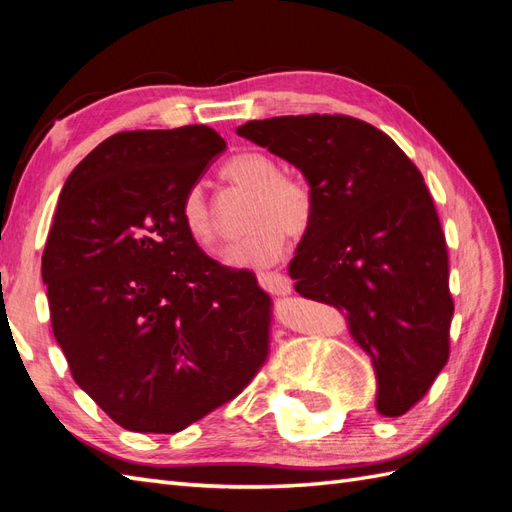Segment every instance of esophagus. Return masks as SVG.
<instances>
[{
    "label": "esophagus",
    "mask_w": 512,
    "mask_h": 512,
    "mask_svg": "<svg viewBox=\"0 0 512 512\" xmlns=\"http://www.w3.org/2000/svg\"><path fill=\"white\" fill-rule=\"evenodd\" d=\"M259 286H262L270 295H290L292 281L290 277L281 273H259Z\"/></svg>",
    "instance_id": "1"
}]
</instances>
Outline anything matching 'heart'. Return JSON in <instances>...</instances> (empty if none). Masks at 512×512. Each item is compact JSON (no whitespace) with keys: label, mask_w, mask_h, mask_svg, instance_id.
I'll return each instance as SVG.
<instances>
[{"label":"heart","mask_w":512,"mask_h":512,"mask_svg":"<svg viewBox=\"0 0 512 512\" xmlns=\"http://www.w3.org/2000/svg\"><path fill=\"white\" fill-rule=\"evenodd\" d=\"M220 176L237 189L250 191L244 222L248 231L226 248L231 266H268L286 248V235H306L317 217V195L310 182L292 173H279L275 158L262 151H242L226 160ZM180 222L200 246L217 242V226L200 187L182 195Z\"/></svg>","instance_id":"b5f03b06"}]
</instances>
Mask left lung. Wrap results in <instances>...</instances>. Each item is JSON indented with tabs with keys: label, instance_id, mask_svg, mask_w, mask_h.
<instances>
[{
	"label": "left lung",
	"instance_id": "8db88e82",
	"mask_svg": "<svg viewBox=\"0 0 512 512\" xmlns=\"http://www.w3.org/2000/svg\"><path fill=\"white\" fill-rule=\"evenodd\" d=\"M237 134L295 165L317 217L290 277L301 297L345 312L372 356L376 409L396 418L449 361V250L418 167L374 125L343 114L248 121Z\"/></svg>",
	"mask_w": 512,
	"mask_h": 512
}]
</instances>
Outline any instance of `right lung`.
<instances>
[{
    "instance_id": "obj_1",
    "label": "right lung",
    "mask_w": 512,
    "mask_h": 512,
    "mask_svg": "<svg viewBox=\"0 0 512 512\" xmlns=\"http://www.w3.org/2000/svg\"><path fill=\"white\" fill-rule=\"evenodd\" d=\"M226 149L206 125L114 134L65 180L41 257L54 339L123 429L178 433L244 391L268 358L273 301L180 222Z\"/></svg>"
}]
</instances>
